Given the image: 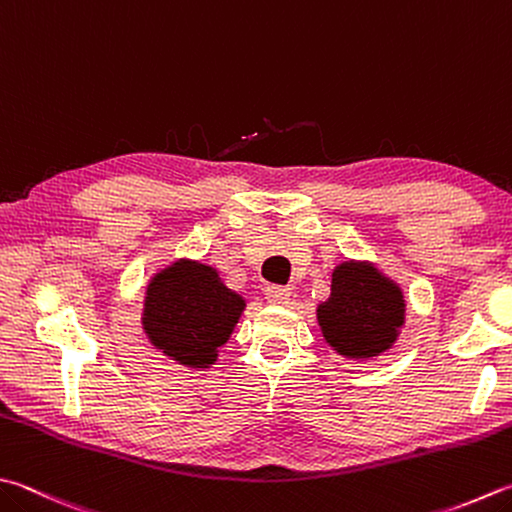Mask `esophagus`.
I'll return each instance as SVG.
<instances>
[{"label": "esophagus", "instance_id": "34e87169", "mask_svg": "<svg viewBox=\"0 0 512 512\" xmlns=\"http://www.w3.org/2000/svg\"><path fill=\"white\" fill-rule=\"evenodd\" d=\"M289 296H292V289L283 287V285H269V287L265 289V298H267L269 303H276V305L287 303Z\"/></svg>", "mask_w": 512, "mask_h": 512}]
</instances>
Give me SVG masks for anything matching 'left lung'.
I'll use <instances>...</instances> for the list:
<instances>
[{
	"instance_id": "8db88e82",
	"label": "left lung",
	"mask_w": 512,
	"mask_h": 512,
	"mask_svg": "<svg viewBox=\"0 0 512 512\" xmlns=\"http://www.w3.org/2000/svg\"><path fill=\"white\" fill-rule=\"evenodd\" d=\"M325 341L350 359H370L397 341L406 321L399 285L370 263L345 260L332 274V294L318 305Z\"/></svg>"
}]
</instances>
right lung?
Masks as SVG:
<instances>
[{"label": "right lung", "instance_id": "1", "mask_svg": "<svg viewBox=\"0 0 512 512\" xmlns=\"http://www.w3.org/2000/svg\"><path fill=\"white\" fill-rule=\"evenodd\" d=\"M245 310L214 267L180 260L151 278L142 325L153 347L187 368H209Z\"/></svg>", "mask_w": 512, "mask_h": 512}]
</instances>
